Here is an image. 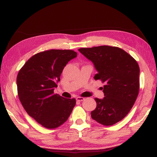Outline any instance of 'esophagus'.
I'll use <instances>...</instances> for the list:
<instances>
[{
    "instance_id": "34e87169",
    "label": "esophagus",
    "mask_w": 157,
    "mask_h": 157,
    "mask_svg": "<svg viewBox=\"0 0 157 157\" xmlns=\"http://www.w3.org/2000/svg\"><path fill=\"white\" fill-rule=\"evenodd\" d=\"M76 100L78 101H82L85 100V98H82V97H78V98H76Z\"/></svg>"
}]
</instances>
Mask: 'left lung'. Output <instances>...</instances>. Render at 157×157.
<instances>
[{
	"label": "left lung",
	"instance_id": "obj_1",
	"mask_svg": "<svg viewBox=\"0 0 157 157\" xmlns=\"http://www.w3.org/2000/svg\"><path fill=\"white\" fill-rule=\"evenodd\" d=\"M93 63L98 71L94 78L104 85L103 99L95 98L92 111L94 120L105 126L113 125L127 116L140 91V67L135 59L117 47L101 45L78 50Z\"/></svg>",
	"mask_w": 157,
	"mask_h": 157
}]
</instances>
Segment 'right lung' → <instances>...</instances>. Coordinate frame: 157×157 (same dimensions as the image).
Segmentation results:
<instances>
[{
  "instance_id": "obj_1",
  "label": "right lung",
  "mask_w": 157,
  "mask_h": 157,
  "mask_svg": "<svg viewBox=\"0 0 157 157\" xmlns=\"http://www.w3.org/2000/svg\"><path fill=\"white\" fill-rule=\"evenodd\" d=\"M71 50H49L34 55L17 74L19 100L26 112L47 129L65 123L76 104L54 94L60 75L68 62L77 57Z\"/></svg>"
}]
</instances>
